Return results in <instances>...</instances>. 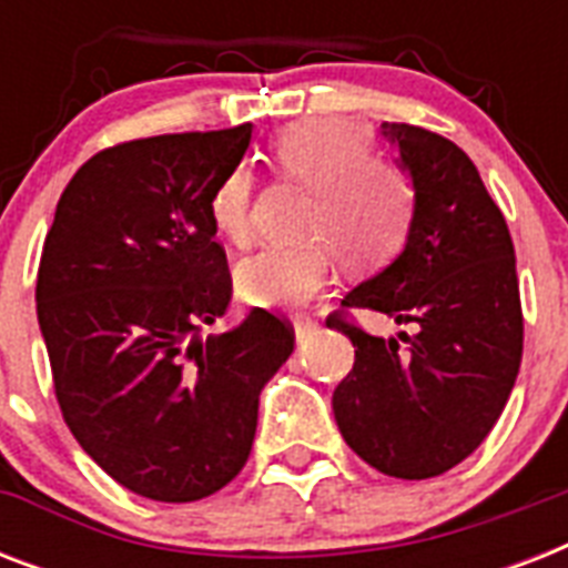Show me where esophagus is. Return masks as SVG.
Here are the masks:
<instances>
[{"instance_id": "obj_1", "label": "esophagus", "mask_w": 568, "mask_h": 568, "mask_svg": "<svg viewBox=\"0 0 568 568\" xmlns=\"http://www.w3.org/2000/svg\"><path fill=\"white\" fill-rule=\"evenodd\" d=\"M318 333V321L310 318V315H297L294 318V338L297 342H306V338H312Z\"/></svg>"}]
</instances>
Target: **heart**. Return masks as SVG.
<instances>
[{
    "mask_svg": "<svg viewBox=\"0 0 568 568\" xmlns=\"http://www.w3.org/2000/svg\"><path fill=\"white\" fill-rule=\"evenodd\" d=\"M276 171L315 189L303 235L315 244L271 247L241 262L235 283L253 306L292 310L329 283L333 250L351 267H374L404 244L415 212V189L400 164L374 159L363 129L336 118H306L274 141ZM256 180L247 168L223 176L212 194L214 230L247 247Z\"/></svg>",
    "mask_w": 568,
    "mask_h": 568,
    "instance_id": "1",
    "label": "heart"
}]
</instances>
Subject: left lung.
<instances>
[{
  "label": "left lung",
  "instance_id": "obj_1",
  "mask_svg": "<svg viewBox=\"0 0 568 568\" xmlns=\"http://www.w3.org/2000/svg\"><path fill=\"white\" fill-rule=\"evenodd\" d=\"M409 173L415 212L400 256L342 306L383 312L413 333L379 338L327 318L356 347L333 392L345 442L388 477L424 480L471 454L498 422L521 363L516 250L501 209L454 141L383 123Z\"/></svg>",
  "mask_w": 568,
  "mask_h": 568
}]
</instances>
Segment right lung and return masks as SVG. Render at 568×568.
I'll use <instances>...</instances> for the list:
<instances>
[{
	"mask_svg": "<svg viewBox=\"0 0 568 568\" xmlns=\"http://www.w3.org/2000/svg\"><path fill=\"white\" fill-rule=\"evenodd\" d=\"M253 126L102 150L58 200L38 271V324L67 427L97 466L153 501H200L239 475L258 395L294 329L265 310L223 318L232 280L212 194Z\"/></svg>",
	"mask_w": 568,
	"mask_h": 568,
	"instance_id": "1",
	"label": "right lung"
}]
</instances>
